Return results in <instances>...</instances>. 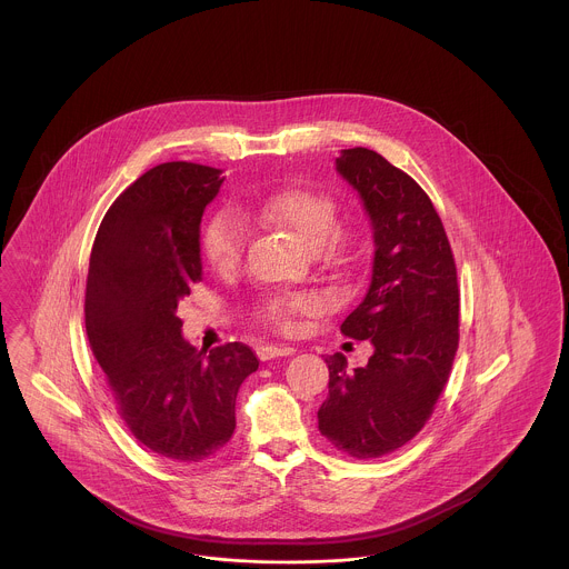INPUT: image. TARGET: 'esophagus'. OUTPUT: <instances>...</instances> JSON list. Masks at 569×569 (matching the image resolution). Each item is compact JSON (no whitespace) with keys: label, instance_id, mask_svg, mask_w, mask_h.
<instances>
[{"label":"esophagus","instance_id":"34e87169","mask_svg":"<svg viewBox=\"0 0 569 569\" xmlns=\"http://www.w3.org/2000/svg\"><path fill=\"white\" fill-rule=\"evenodd\" d=\"M293 352H296V350L289 348V346H271V343L258 348L260 361H269V359H278V357H289V355H293Z\"/></svg>","mask_w":569,"mask_h":569}]
</instances>
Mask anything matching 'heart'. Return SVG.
Returning <instances> with one entry per match:
<instances>
[{
    "label": "heart",
    "mask_w": 569,
    "mask_h": 569,
    "mask_svg": "<svg viewBox=\"0 0 569 569\" xmlns=\"http://www.w3.org/2000/svg\"><path fill=\"white\" fill-rule=\"evenodd\" d=\"M256 217L273 228L291 232L313 251L322 249L330 262H337L341 256L339 239H329L337 226V206L328 194L307 188H284L264 197L256 206ZM243 244V226L230 212L214 214L201 234L203 258L221 273H230L239 267ZM311 307L313 302L309 298H276L262 307V316L267 322L289 330L293 320L311 311Z\"/></svg>",
    "instance_id": "obj_1"
}]
</instances>
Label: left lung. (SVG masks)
Returning <instances> with one entry per match:
<instances>
[{"mask_svg":"<svg viewBox=\"0 0 569 569\" xmlns=\"http://www.w3.org/2000/svg\"><path fill=\"white\" fill-rule=\"evenodd\" d=\"M335 170L359 194L375 256L368 291L341 332L375 348L363 368L326 357L318 427L332 447L366 460L411 440L445 390L458 350L460 293L442 221L425 190L370 149H346Z\"/></svg>","mask_w":569,"mask_h":569,"instance_id":"8db88e82","label":"left lung"}]
</instances>
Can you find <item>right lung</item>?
<instances>
[{
    "instance_id": "add662e5",
    "label": "right lung",
    "mask_w": 569,
    "mask_h": 569,
    "mask_svg": "<svg viewBox=\"0 0 569 569\" xmlns=\"http://www.w3.org/2000/svg\"><path fill=\"white\" fill-rule=\"evenodd\" d=\"M221 170L160 163L107 210L91 247L84 328L131 433L158 456L197 465L237 429V395L258 370L241 341L197 350L181 335L179 302L201 280V217Z\"/></svg>"
}]
</instances>
